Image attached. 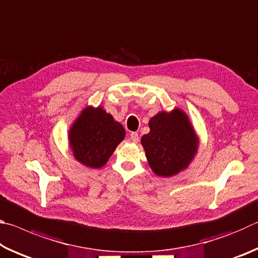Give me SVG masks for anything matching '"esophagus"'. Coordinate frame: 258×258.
I'll use <instances>...</instances> for the list:
<instances>
[{"label":"esophagus","mask_w":258,"mask_h":258,"mask_svg":"<svg viewBox=\"0 0 258 258\" xmlns=\"http://www.w3.org/2000/svg\"><path fill=\"white\" fill-rule=\"evenodd\" d=\"M130 140H131V141H132V142L138 143V142H139V134H138L137 132L130 133Z\"/></svg>","instance_id":"esophagus-1"}]
</instances>
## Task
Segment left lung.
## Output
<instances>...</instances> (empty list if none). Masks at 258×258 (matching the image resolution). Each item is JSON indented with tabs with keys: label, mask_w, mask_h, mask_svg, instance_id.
Wrapping results in <instances>:
<instances>
[{
	"label": "left lung",
	"mask_w": 258,
	"mask_h": 258,
	"mask_svg": "<svg viewBox=\"0 0 258 258\" xmlns=\"http://www.w3.org/2000/svg\"><path fill=\"white\" fill-rule=\"evenodd\" d=\"M150 132L141 145L156 175L169 177L185 169L198 152L199 139L186 113L175 108L160 111L149 120Z\"/></svg>",
	"instance_id": "obj_1"
}]
</instances>
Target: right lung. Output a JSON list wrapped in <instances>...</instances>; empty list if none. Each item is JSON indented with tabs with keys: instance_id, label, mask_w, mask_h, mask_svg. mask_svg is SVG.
<instances>
[{
	"instance_id": "1",
	"label": "right lung",
	"mask_w": 258,
	"mask_h": 258,
	"mask_svg": "<svg viewBox=\"0 0 258 258\" xmlns=\"http://www.w3.org/2000/svg\"><path fill=\"white\" fill-rule=\"evenodd\" d=\"M124 138L123 125L100 106L83 109L68 133L74 158L90 168L106 165Z\"/></svg>"
}]
</instances>
